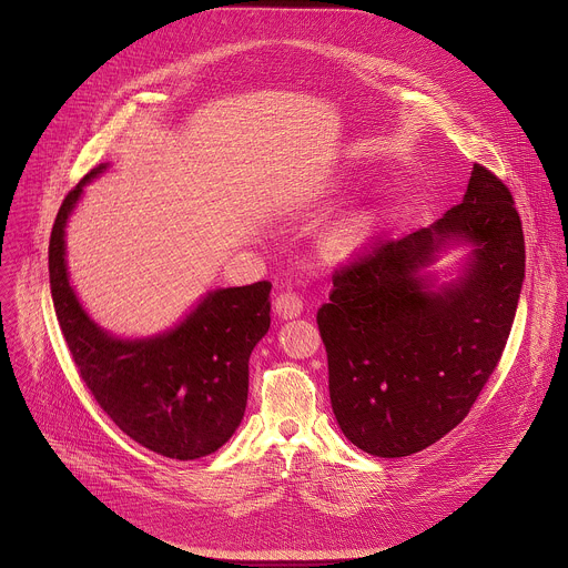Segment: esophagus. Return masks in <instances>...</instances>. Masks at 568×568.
Masks as SVG:
<instances>
[{"mask_svg":"<svg viewBox=\"0 0 568 568\" xmlns=\"http://www.w3.org/2000/svg\"><path fill=\"white\" fill-rule=\"evenodd\" d=\"M274 312L281 316V318H294V316H301L303 312V301L296 292H281L276 294L274 298Z\"/></svg>","mask_w":568,"mask_h":568,"instance_id":"1","label":"esophagus"}]
</instances>
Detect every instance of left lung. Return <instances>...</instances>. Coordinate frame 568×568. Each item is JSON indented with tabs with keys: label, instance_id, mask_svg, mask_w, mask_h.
<instances>
[{
	"label": "left lung",
	"instance_id": "left-lung-1",
	"mask_svg": "<svg viewBox=\"0 0 568 568\" xmlns=\"http://www.w3.org/2000/svg\"><path fill=\"white\" fill-rule=\"evenodd\" d=\"M455 237L476 245L471 267L430 293L418 270ZM524 258L510 189L475 162L464 201L433 227L372 241L334 270L316 323L332 410L354 446L406 457L464 422L506 347Z\"/></svg>",
	"mask_w": 568,
	"mask_h": 568
}]
</instances>
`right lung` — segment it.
I'll return each instance as SVG.
<instances>
[{
  "label": "right lung",
  "mask_w": 568,
  "mask_h": 568,
  "mask_svg": "<svg viewBox=\"0 0 568 568\" xmlns=\"http://www.w3.org/2000/svg\"><path fill=\"white\" fill-rule=\"evenodd\" d=\"M95 166L67 194L51 232L55 314L80 379L115 426L169 459L216 453L239 428L250 390V354L270 329V281L207 294L175 329L144 341L102 332L78 303L64 263V225Z\"/></svg>",
  "instance_id": "right-lung-1"
}]
</instances>
